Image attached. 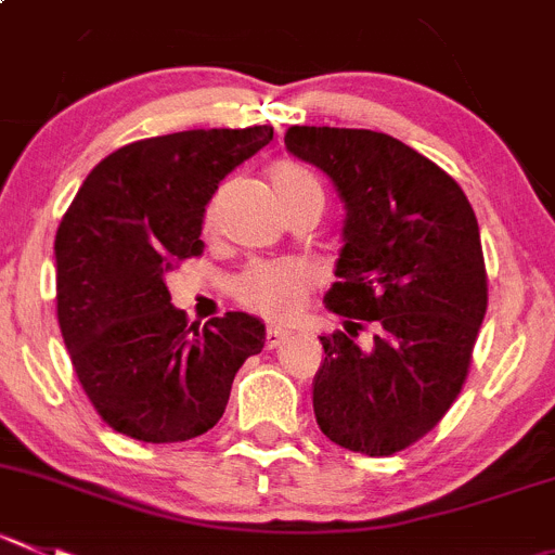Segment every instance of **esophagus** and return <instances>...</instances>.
<instances>
[{"instance_id":"1","label":"esophagus","mask_w":555,"mask_h":555,"mask_svg":"<svg viewBox=\"0 0 555 555\" xmlns=\"http://www.w3.org/2000/svg\"><path fill=\"white\" fill-rule=\"evenodd\" d=\"M288 337H292V332L283 330V326H269V330H267V346L278 348L281 343H286Z\"/></svg>"}]
</instances>
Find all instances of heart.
Segmentation results:
<instances>
[{
    "label": "heart",
    "mask_w": 555,
    "mask_h": 555,
    "mask_svg": "<svg viewBox=\"0 0 555 555\" xmlns=\"http://www.w3.org/2000/svg\"><path fill=\"white\" fill-rule=\"evenodd\" d=\"M274 193L281 195L286 190L302 188V184H319L313 173L305 171L297 163H274L269 171ZM315 283V274L302 261H261L242 269L231 283V294L240 299L245 308L267 315V319H292L308 299L310 288Z\"/></svg>",
    "instance_id": "b5f03b06"
}]
</instances>
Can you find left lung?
I'll return each mask as SVG.
<instances>
[{
  "label": "left lung",
  "instance_id": "left-lung-1",
  "mask_svg": "<svg viewBox=\"0 0 555 555\" xmlns=\"http://www.w3.org/2000/svg\"><path fill=\"white\" fill-rule=\"evenodd\" d=\"M286 150L346 207L324 297L343 332L321 335L315 422L346 450L395 455L439 425L468 376L488 310L477 218L450 173L387 133L294 125Z\"/></svg>",
  "mask_w": 555,
  "mask_h": 555
}]
</instances>
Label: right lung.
Wrapping results in <instances>:
<instances>
[{
    "label": "right lung",
    "mask_w": 555,
    "mask_h": 555,
    "mask_svg": "<svg viewBox=\"0 0 555 555\" xmlns=\"http://www.w3.org/2000/svg\"><path fill=\"white\" fill-rule=\"evenodd\" d=\"M272 141L269 125L133 141L89 171L56 231V319L73 367L108 427L146 444L218 425L242 362L267 340L256 315L198 330L166 274L202 256L220 179Z\"/></svg>",
    "instance_id": "right-lung-1"
}]
</instances>
